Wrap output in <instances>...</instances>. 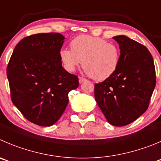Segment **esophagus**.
Here are the masks:
<instances>
[{"label":"esophagus","instance_id":"esophagus-1","mask_svg":"<svg viewBox=\"0 0 161 161\" xmlns=\"http://www.w3.org/2000/svg\"><path fill=\"white\" fill-rule=\"evenodd\" d=\"M86 80V79H84V78H82V77H79V83H82V82H85Z\"/></svg>","mask_w":161,"mask_h":161}]
</instances>
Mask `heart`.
Returning a JSON list of instances; mask_svg holds the SVG:
<instances>
[{"label":"heart","instance_id":"obj_1","mask_svg":"<svg viewBox=\"0 0 161 161\" xmlns=\"http://www.w3.org/2000/svg\"><path fill=\"white\" fill-rule=\"evenodd\" d=\"M70 48H63L59 58L64 68L73 72L82 64L85 72L93 79L103 81L112 76L120 64L118 46L100 37L82 35L70 42Z\"/></svg>","mask_w":161,"mask_h":161}]
</instances>
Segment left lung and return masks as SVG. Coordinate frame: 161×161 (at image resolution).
<instances>
[{"instance_id": "left-lung-1", "label": "left lung", "mask_w": 161, "mask_h": 161, "mask_svg": "<svg viewBox=\"0 0 161 161\" xmlns=\"http://www.w3.org/2000/svg\"><path fill=\"white\" fill-rule=\"evenodd\" d=\"M119 44L118 68L94 86V97L109 124L124 126L147 110L156 86L153 58L146 47L125 36L113 37Z\"/></svg>"}]
</instances>
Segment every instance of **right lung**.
Masks as SVG:
<instances>
[{
    "instance_id": "obj_1",
    "label": "right lung",
    "mask_w": 161,
    "mask_h": 161,
    "mask_svg": "<svg viewBox=\"0 0 161 161\" xmlns=\"http://www.w3.org/2000/svg\"><path fill=\"white\" fill-rule=\"evenodd\" d=\"M64 39L55 32L25 37L16 44L7 67L12 102L38 125L55 124L68 104V93L79 86L78 76L62 67Z\"/></svg>"
}]
</instances>
